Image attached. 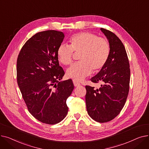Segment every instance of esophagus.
Returning <instances> with one entry per match:
<instances>
[{
	"mask_svg": "<svg viewBox=\"0 0 149 149\" xmlns=\"http://www.w3.org/2000/svg\"><path fill=\"white\" fill-rule=\"evenodd\" d=\"M73 83H74V85L75 87L79 86L80 85V83H79L78 81H77L76 80H73Z\"/></svg>",
	"mask_w": 149,
	"mask_h": 149,
	"instance_id": "obj_1",
	"label": "esophagus"
}]
</instances>
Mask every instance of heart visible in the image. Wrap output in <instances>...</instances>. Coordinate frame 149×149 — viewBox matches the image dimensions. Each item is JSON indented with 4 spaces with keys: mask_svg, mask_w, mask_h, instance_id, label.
<instances>
[{
    "mask_svg": "<svg viewBox=\"0 0 149 149\" xmlns=\"http://www.w3.org/2000/svg\"><path fill=\"white\" fill-rule=\"evenodd\" d=\"M69 42L70 46L61 44L57 51L58 61L64 65L72 63L73 51L80 52V61L67 69L69 78L81 81L92 73V70L97 72L106 65L110 54V46L105 39L92 33H81L74 35Z\"/></svg>",
    "mask_w": 149,
    "mask_h": 149,
    "instance_id": "b5f03b06",
    "label": "heart"
}]
</instances>
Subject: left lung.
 <instances>
[{
	"label": "left lung",
	"mask_w": 149,
	"mask_h": 149,
	"mask_svg": "<svg viewBox=\"0 0 149 149\" xmlns=\"http://www.w3.org/2000/svg\"><path fill=\"white\" fill-rule=\"evenodd\" d=\"M109 41L110 54L106 65L91 80L102 83L99 89L86 86V104L89 115L99 123L110 121L123 108L128 95L130 70L127 55L120 39L101 28Z\"/></svg>",
	"instance_id": "8db88e82"
}]
</instances>
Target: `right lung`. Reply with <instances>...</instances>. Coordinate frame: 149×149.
Instances as JSON below:
<instances>
[{"mask_svg": "<svg viewBox=\"0 0 149 149\" xmlns=\"http://www.w3.org/2000/svg\"><path fill=\"white\" fill-rule=\"evenodd\" d=\"M63 33L48 30L38 33L23 46L17 61V84L29 112L42 123L56 124L68 112L66 100L74 88L72 80L59 66L57 49Z\"/></svg>", "mask_w": 149, "mask_h": 149, "instance_id": "1", "label": "right lung"}]
</instances>
